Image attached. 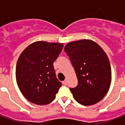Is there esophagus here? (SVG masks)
<instances>
[{
    "mask_svg": "<svg viewBox=\"0 0 125 125\" xmlns=\"http://www.w3.org/2000/svg\"><path fill=\"white\" fill-rule=\"evenodd\" d=\"M62 83L63 84V85H66L67 84V79H65V80H64V81H63L62 82Z\"/></svg>",
    "mask_w": 125,
    "mask_h": 125,
    "instance_id": "obj_1",
    "label": "esophagus"
}]
</instances>
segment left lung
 <instances>
[{
    "label": "left lung",
    "instance_id": "obj_1",
    "mask_svg": "<svg viewBox=\"0 0 125 125\" xmlns=\"http://www.w3.org/2000/svg\"><path fill=\"white\" fill-rule=\"evenodd\" d=\"M64 51L78 79L77 86L70 89L74 99L83 106L99 103L107 94L112 82L111 65L106 52L90 40L70 42Z\"/></svg>",
    "mask_w": 125,
    "mask_h": 125
}]
</instances>
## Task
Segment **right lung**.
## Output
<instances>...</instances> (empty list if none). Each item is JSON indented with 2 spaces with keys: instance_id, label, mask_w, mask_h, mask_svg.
<instances>
[{
  "instance_id": "1",
  "label": "right lung",
  "mask_w": 125,
  "mask_h": 125,
  "mask_svg": "<svg viewBox=\"0 0 125 125\" xmlns=\"http://www.w3.org/2000/svg\"><path fill=\"white\" fill-rule=\"evenodd\" d=\"M63 44L39 41L32 43L21 54L17 63L16 81L28 101L46 105L55 99L62 83L57 79L53 63Z\"/></svg>"
}]
</instances>
